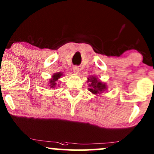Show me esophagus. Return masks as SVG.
<instances>
[{
  "instance_id": "obj_1",
  "label": "esophagus",
  "mask_w": 154,
  "mask_h": 154,
  "mask_svg": "<svg viewBox=\"0 0 154 154\" xmlns=\"http://www.w3.org/2000/svg\"><path fill=\"white\" fill-rule=\"evenodd\" d=\"M79 68L78 66H74L73 67V72H74V73H75V74H77L79 72Z\"/></svg>"
}]
</instances>
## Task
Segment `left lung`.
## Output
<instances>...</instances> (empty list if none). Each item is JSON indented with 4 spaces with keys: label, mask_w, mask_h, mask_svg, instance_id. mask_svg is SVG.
<instances>
[{
    "label": "left lung",
    "mask_w": 154,
    "mask_h": 154,
    "mask_svg": "<svg viewBox=\"0 0 154 154\" xmlns=\"http://www.w3.org/2000/svg\"><path fill=\"white\" fill-rule=\"evenodd\" d=\"M88 82H90L89 91H91L93 94H100L102 92L106 90L105 84H102L95 77H93L91 79H88Z\"/></svg>",
    "instance_id": "1"
}]
</instances>
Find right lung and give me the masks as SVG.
<instances>
[{
    "instance_id": "add662e5",
    "label": "right lung",
    "mask_w": 154,
    "mask_h": 154,
    "mask_svg": "<svg viewBox=\"0 0 154 154\" xmlns=\"http://www.w3.org/2000/svg\"><path fill=\"white\" fill-rule=\"evenodd\" d=\"M62 75V74L60 72V73H56V74H54V75H53V79H50V88H56V85H57V83L56 82L58 80V79L60 78V77Z\"/></svg>"
}]
</instances>
